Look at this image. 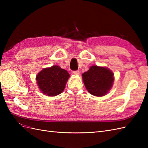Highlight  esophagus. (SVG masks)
Returning a JSON list of instances; mask_svg holds the SVG:
<instances>
[{"label":"esophagus","mask_w":148,"mask_h":148,"mask_svg":"<svg viewBox=\"0 0 148 148\" xmlns=\"http://www.w3.org/2000/svg\"><path fill=\"white\" fill-rule=\"evenodd\" d=\"M73 73H74V74H75V75H79V70H77V71H73Z\"/></svg>","instance_id":"obj_1"}]
</instances>
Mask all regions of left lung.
Returning a JSON list of instances; mask_svg holds the SVG:
<instances>
[{
	"instance_id": "obj_1",
	"label": "left lung",
	"mask_w": 148,
	"mask_h": 148,
	"mask_svg": "<svg viewBox=\"0 0 148 148\" xmlns=\"http://www.w3.org/2000/svg\"><path fill=\"white\" fill-rule=\"evenodd\" d=\"M82 77L88 91L97 97L107 95L114 81L113 72L106 66L92 65Z\"/></svg>"
}]
</instances>
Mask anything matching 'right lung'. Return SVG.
Returning a JSON list of instances; mask_svg holds the SVG:
<instances>
[{"label":"right lung","mask_w":148,"mask_h":148,"mask_svg":"<svg viewBox=\"0 0 148 148\" xmlns=\"http://www.w3.org/2000/svg\"><path fill=\"white\" fill-rule=\"evenodd\" d=\"M70 75L59 66L53 65L42 69L36 76L40 91L44 95L55 96L63 92Z\"/></svg>","instance_id":"1"}]
</instances>
